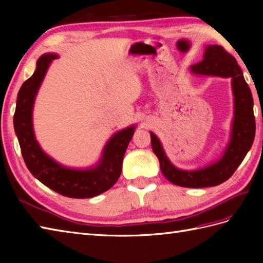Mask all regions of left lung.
Here are the masks:
<instances>
[{
	"mask_svg": "<svg viewBox=\"0 0 263 263\" xmlns=\"http://www.w3.org/2000/svg\"><path fill=\"white\" fill-rule=\"evenodd\" d=\"M191 72L198 76L232 78L234 95V119L231 139L221 158L204 168L195 171L178 170L171 163L159 139L150 132L152 147L160 164V171L171 183L183 187H209L227 181L252 147L255 136V119L253 114V97L243 77L236 60L224 47L208 45L203 60L191 65Z\"/></svg>",
	"mask_w": 263,
	"mask_h": 263,
	"instance_id": "1",
	"label": "left lung"
}]
</instances>
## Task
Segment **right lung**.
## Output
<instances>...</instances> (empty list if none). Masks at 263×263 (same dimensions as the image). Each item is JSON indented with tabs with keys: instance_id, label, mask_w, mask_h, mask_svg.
I'll return each instance as SVG.
<instances>
[{
	"instance_id": "obj_1",
	"label": "right lung",
	"mask_w": 263,
	"mask_h": 263,
	"mask_svg": "<svg viewBox=\"0 0 263 263\" xmlns=\"http://www.w3.org/2000/svg\"><path fill=\"white\" fill-rule=\"evenodd\" d=\"M58 58V55L53 53L42 55L37 61L33 74L22 83L13 116L14 131L27 168L38 181L64 197L92 198L107 191L119 180L123 158L135 133L136 125L116 132L105 144L99 163L91 168H69L57 163L44 153L33 133L32 108L48 66Z\"/></svg>"
}]
</instances>
